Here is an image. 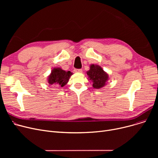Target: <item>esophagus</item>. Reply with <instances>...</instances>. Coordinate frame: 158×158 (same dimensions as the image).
I'll use <instances>...</instances> for the list:
<instances>
[{
  "label": "esophagus",
  "instance_id": "esophagus-1",
  "mask_svg": "<svg viewBox=\"0 0 158 158\" xmlns=\"http://www.w3.org/2000/svg\"><path fill=\"white\" fill-rule=\"evenodd\" d=\"M74 72L76 73H82V70L81 69H75Z\"/></svg>",
  "mask_w": 158,
  "mask_h": 158
}]
</instances>
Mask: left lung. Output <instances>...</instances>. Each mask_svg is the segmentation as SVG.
<instances>
[{
    "instance_id": "left-lung-1",
    "label": "left lung",
    "mask_w": 158,
    "mask_h": 158,
    "mask_svg": "<svg viewBox=\"0 0 158 158\" xmlns=\"http://www.w3.org/2000/svg\"><path fill=\"white\" fill-rule=\"evenodd\" d=\"M87 75L89 81L93 82V87L96 89L102 88L109 80V76L101 66L92 64L89 66V70L87 71Z\"/></svg>"
}]
</instances>
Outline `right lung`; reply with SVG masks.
I'll return each instance as SVG.
<instances>
[{"mask_svg": "<svg viewBox=\"0 0 158 158\" xmlns=\"http://www.w3.org/2000/svg\"><path fill=\"white\" fill-rule=\"evenodd\" d=\"M72 74L70 71L66 72L60 67L54 68L51 74L48 76L47 82L50 85L60 88L63 87L68 83Z\"/></svg>", "mask_w": 158, "mask_h": 158, "instance_id": "obj_1", "label": "right lung"}]
</instances>
